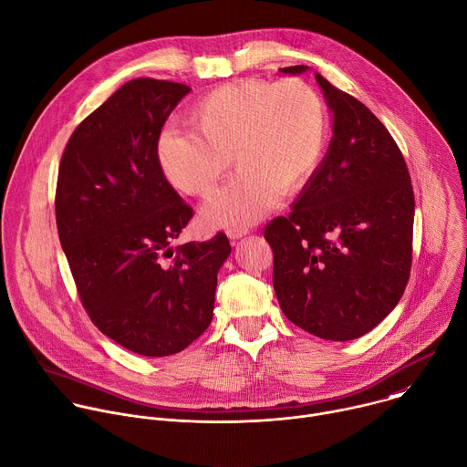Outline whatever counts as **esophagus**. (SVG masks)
<instances>
[{
  "label": "esophagus",
  "mask_w": 467,
  "mask_h": 467,
  "mask_svg": "<svg viewBox=\"0 0 467 467\" xmlns=\"http://www.w3.org/2000/svg\"><path fill=\"white\" fill-rule=\"evenodd\" d=\"M247 233H249L247 227H233V229H227V236H229L231 240H238V238L245 236Z\"/></svg>",
  "instance_id": "1"
}]
</instances>
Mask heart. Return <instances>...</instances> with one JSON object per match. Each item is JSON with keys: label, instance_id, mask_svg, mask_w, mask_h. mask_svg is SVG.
Returning a JSON list of instances; mask_svg holds the SVG:
<instances>
[{"label": "heart", "instance_id": "heart-1", "mask_svg": "<svg viewBox=\"0 0 467 467\" xmlns=\"http://www.w3.org/2000/svg\"><path fill=\"white\" fill-rule=\"evenodd\" d=\"M194 131L165 128L155 144L169 183L209 198L231 169L238 174L203 207L214 227H244L317 172L328 140V113L300 78H244L205 93L189 111Z\"/></svg>", "mask_w": 467, "mask_h": 467}]
</instances>
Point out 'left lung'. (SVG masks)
I'll return each instance as SVG.
<instances>
[{
    "label": "left lung",
    "mask_w": 467,
    "mask_h": 467,
    "mask_svg": "<svg viewBox=\"0 0 467 467\" xmlns=\"http://www.w3.org/2000/svg\"><path fill=\"white\" fill-rule=\"evenodd\" d=\"M316 78L334 113V137L291 213L273 218L264 238L284 316L316 337L350 341L376 328L405 291L414 192L383 122L319 73Z\"/></svg>",
    "instance_id": "8db88e82"
}]
</instances>
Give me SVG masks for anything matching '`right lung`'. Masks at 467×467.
Instances as JSON below:
<instances>
[{
	"label": "right lung",
	"instance_id": "obj_1",
	"mask_svg": "<svg viewBox=\"0 0 467 467\" xmlns=\"http://www.w3.org/2000/svg\"><path fill=\"white\" fill-rule=\"evenodd\" d=\"M189 91L158 78L122 84L75 128L58 169V238L86 314L146 358L178 354L207 330L231 253L223 233L172 249L194 211L165 178L155 144Z\"/></svg>",
	"mask_w": 467,
	"mask_h": 467
}]
</instances>
